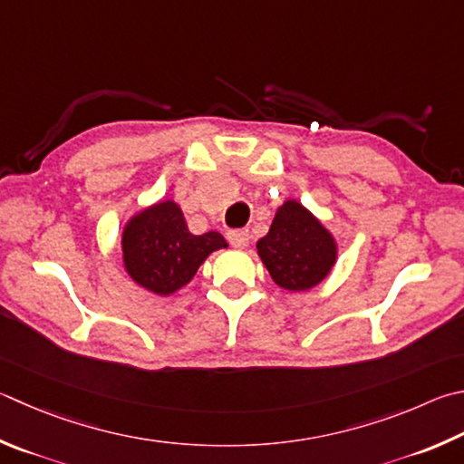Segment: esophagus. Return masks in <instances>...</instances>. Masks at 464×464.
I'll return each mask as SVG.
<instances>
[{"mask_svg": "<svg viewBox=\"0 0 464 464\" xmlns=\"http://www.w3.org/2000/svg\"><path fill=\"white\" fill-rule=\"evenodd\" d=\"M227 239H229V243L235 249H243V247H247V243H249V233L243 229L229 231L227 233Z\"/></svg>", "mask_w": 464, "mask_h": 464, "instance_id": "34e87169", "label": "esophagus"}]
</instances>
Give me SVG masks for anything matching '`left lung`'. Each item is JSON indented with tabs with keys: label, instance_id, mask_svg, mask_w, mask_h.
<instances>
[{
	"label": "left lung",
	"instance_id": "left-lung-1",
	"mask_svg": "<svg viewBox=\"0 0 464 464\" xmlns=\"http://www.w3.org/2000/svg\"><path fill=\"white\" fill-rule=\"evenodd\" d=\"M257 256L280 288L306 292L331 274L336 241L306 207L290 198L276 210L267 235L257 241Z\"/></svg>",
	"mask_w": 464,
	"mask_h": 464
}]
</instances>
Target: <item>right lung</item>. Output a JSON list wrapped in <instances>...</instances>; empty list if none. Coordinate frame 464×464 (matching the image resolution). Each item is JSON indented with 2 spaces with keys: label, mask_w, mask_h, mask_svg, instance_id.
<instances>
[{
  "label": "right lung",
  "mask_w": 464,
  "mask_h": 464,
  "mask_svg": "<svg viewBox=\"0 0 464 464\" xmlns=\"http://www.w3.org/2000/svg\"><path fill=\"white\" fill-rule=\"evenodd\" d=\"M227 247L221 233L192 235L182 208L174 200H160L133 215L123 227V267L141 288L170 296L195 277L200 264Z\"/></svg>",
  "instance_id": "right-lung-1"
}]
</instances>
